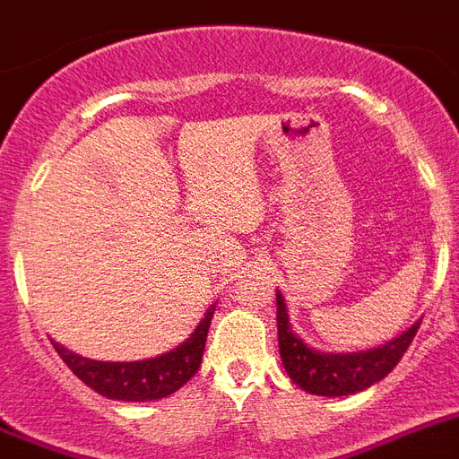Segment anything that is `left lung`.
<instances>
[{"label":"left lung","instance_id":"8db88e82","mask_svg":"<svg viewBox=\"0 0 459 459\" xmlns=\"http://www.w3.org/2000/svg\"><path fill=\"white\" fill-rule=\"evenodd\" d=\"M276 323H278V351L281 359L292 378V383L311 394L323 397H343V394L359 393L369 385L385 378L404 358L406 348L416 336L420 320L411 325L404 334L385 346L364 352H318L308 348L299 336L292 332L288 318V308L281 292H276Z\"/></svg>","mask_w":459,"mask_h":459}]
</instances>
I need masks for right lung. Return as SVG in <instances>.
Wrapping results in <instances>:
<instances>
[{"mask_svg":"<svg viewBox=\"0 0 459 459\" xmlns=\"http://www.w3.org/2000/svg\"><path fill=\"white\" fill-rule=\"evenodd\" d=\"M213 311L215 307L206 311L197 330L181 346L164 352L160 358L141 359V362H97V359L81 358L55 342L53 348L65 359L66 367L95 393L120 402H151V399L169 397L197 374Z\"/></svg>","mask_w":459,"mask_h":459,"instance_id":"right-lung-1","label":"right lung"}]
</instances>
